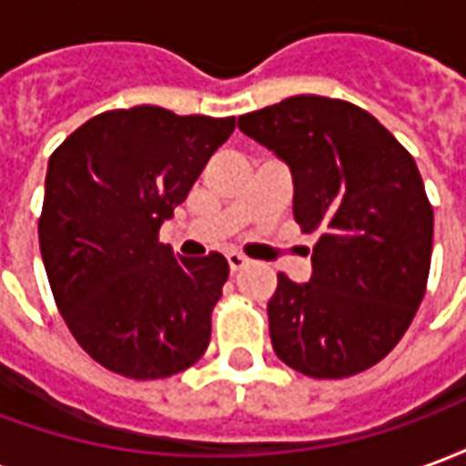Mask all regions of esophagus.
Returning <instances> with one entry per match:
<instances>
[{"mask_svg": "<svg viewBox=\"0 0 466 466\" xmlns=\"http://www.w3.org/2000/svg\"><path fill=\"white\" fill-rule=\"evenodd\" d=\"M227 262H229V269H232V274L234 272H239V269H244V267H247V259H244L242 254H229V257H227Z\"/></svg>", "mask_w": 466, "mask_h": 466, "instance_id": "1", "label": "esophagus"}]
</instances>
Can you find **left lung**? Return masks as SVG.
I'll return each instance as SVG.
<instances>
[{
	"label": "left lung",
	"instance_id": "1",
	"mask_svg": "<svg viewBox=\"0 0 466 466\" xmlns=\"http://www.w3.org/2000/svg\"><path fill=\"white\" fill-rule=\"evenodd\" d=\"M239 129L289 164L294 219L317 234L312 279L279 272L267 304L277 357L314 380L370 370L410 329L430 279L434 212L414 157L329 96H289Z\"/></svg>",
	"mask_w": 466,
	"mask_h": 466
}]
</instances>
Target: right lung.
<instances>
[{
	"mask_svg": "<svg viewBox=\"0 0 466 466\" xmlns=\"http://www.w3.org/2000/svg\"><path fill=\"white\" fill-rule=\"evenodd\" d=\"M234 116H179L142 105L92 116L49 157L39 249L79 347L129 380L199 361L229 264L177 257L159 227L229 134Z\"/></svg>",
	"mask_w": 466,
	"mask_h": 466,
	"instance_id": "add662e5",
	"label": "right lung"
}]
</instances>
